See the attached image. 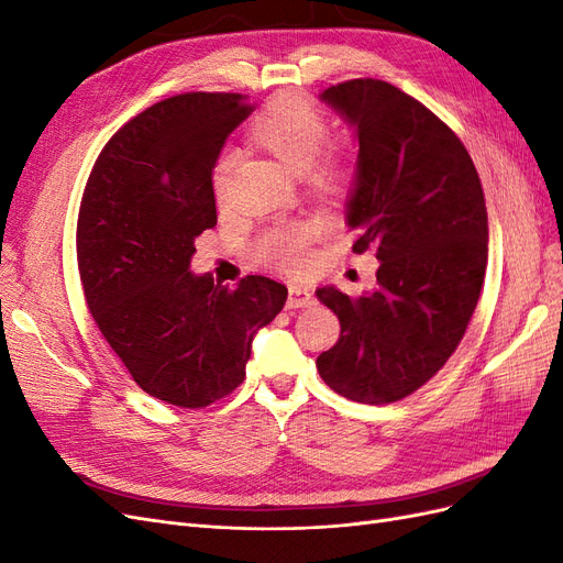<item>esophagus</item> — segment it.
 <instances>
[{
  "instance_id": "1",
  "label": "esophagus",
  "mask_w": 563,
  "mask_h": 563,
  "mask_svg": "<svg viewBox=\"0 0 563 563\" xmlns=\"http://www.w3.org/2000/svg\"><path fill=\"white\" fill-rule=\"evenodd\" d=\"M310 305H314V294L310 291V288L296 286V284L288 286V300H286V308H288V310L310 308Z\"/></svg>"
}]
</instances>
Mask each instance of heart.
<instances>
[{
	"label": "heart",
	"instance_id": "heart-1",
	"mask_svg": "<svg viewBox=\"0 0 563 563\" xmlns=\"http://www.w3.org/2000/svg\"><path fill=\"white\" fill-rule=\"evenodd\" d=\"M251 139L277 157L286 168L310 178L317 187L333 190L347 176V164L338 152H321L329 139V122L323 114L296 96H277L255 114L251 124ZM232 168V152L223 150L211 166L213 192L220 197L228 185ZM314 228L310 223H294L267 232L258 253L261 258L286 269H296L308 261V244Z\"/></svg>",
	"mask_w": 563,
	"mask_h": 563
}]
</instances>
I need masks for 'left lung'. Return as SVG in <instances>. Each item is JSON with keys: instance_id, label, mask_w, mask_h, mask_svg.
<instances>
[{"instance_id": "1", "label": "left lung", "mask_w": 563, "mask_h": 563, "mask_svg": "<svg viewBox=\"0 0 563 563\" xmlns=\"http://www.w3.org/2000/svg\"><path fill=\"white\" fill-rule=\"evenodd\" d=\"M360 143L345 223L354 253L376 251L378 284L317 298L340 319L317 356L321 380L360 404L411 395L449 362L482 294L488 216L482 180L457 135L416 98L380 79H350L319 96Z\"/></svg>"}]
</instances>
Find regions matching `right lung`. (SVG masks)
I'll return each mask as SVG.
<instances>
[{"label": "right lung", "instance_id": "right-lung-1", "mask_svg": "<svg viewBox=\"0 0 563 563\" xmlns=\"http://www.w3.org/2000/svg\"><path fill=\"white\" fill-rule=\"evenodd\" d=\"M249 114L242 93L166 98L112 135L81 197L77 263L96 327L141 389L183 408L244 380L255 333L288 296L261 275L230 291L190 272L218 220L211 166Z\"/></svg>", "mask_w": 563, "mask_h": 563}]
</instances>
